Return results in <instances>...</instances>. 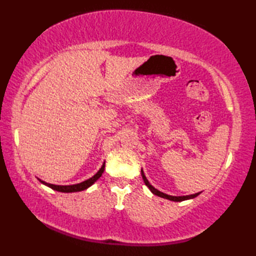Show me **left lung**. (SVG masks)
I'll return each instance as SVG.
<instances>
[{
  "mask_svg": "<svg viewBox=\"0 0 256 256\" xmlns=\"http://www.w3.org/2000/svg\"><path fill=\"white\" fill-rule=\"evenodd\" d=\"M142 179H144V182L146 184V186H147L149 188L150 191L152 192L154 194L158 196H160V198H164V199H168V200H170V201L180 202V201H184V200L194 199V198L198 196H199V194H201V192H199V194H190V196H168V194H164V192H160L159 190H157V189H156V188H154L152 186H151V184H149V181L147 180V178H146V176H144V171H142Z\"/></svg>",
  "mask_w": 256,
  "mask_h": 256,
  "instance_id": "1",
  "label": "left lung"
}]
</instances>
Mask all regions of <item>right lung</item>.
Wrapping results in <instances>:
<instances>
[{
  "label": "right lung",
  "instance_id": "add662e5",
  "mask_svg": "<svg viewBox=\"0 0 256 256\" xmlns=\"http://www.w3.org/2000/svg\"><path fill=\"white\" fill-rule=\"evenodd\" d=\"M104 170H105V162L102 164V168L99 169V171L97 172V174L92 176L90 179H88L86 181H82L80 182V184H72V186H55V184H48V182L45 181H42L40 179H38L42 184L50 186V189L53 190H56L58 192H66V194H68V192H78V191H82V190H86L87 188H90V186H92L95 182L100 178L102 174H104Z\"/></svg>",
  "mask_w": 256,
  "mask_h": 256
}]
</instances>
